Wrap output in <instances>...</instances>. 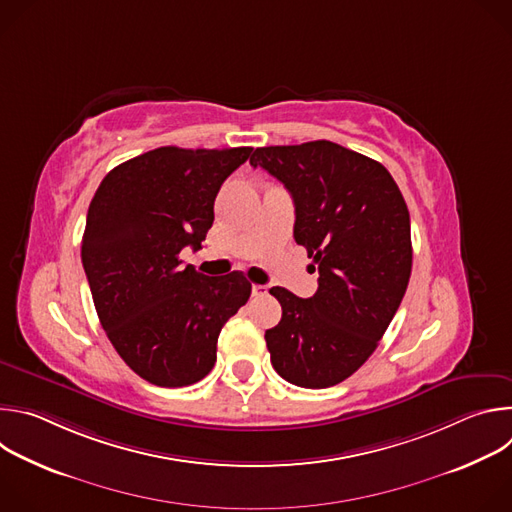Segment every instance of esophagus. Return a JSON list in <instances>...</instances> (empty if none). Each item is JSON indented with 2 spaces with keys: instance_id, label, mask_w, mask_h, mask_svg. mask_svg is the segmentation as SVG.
I'll use <instances>...</instances> for the list:
<instances>
[{
  "instance_id": "34e87169",
  "label": "esophagus",
  "mask_w": 512,
  "mask_h": 512,
  "mask_svg": "<svg viewBox=\"0 0 512 512\" xmlns=\"http://www.w3.org/2000/svg\"><path fill=\"white\" fill-rule=\"evenodd\" d=\"M251 294L255 296V298H261V296H267V287L265 285H259V283H255L253 287H251Z\"/></svg>"
}]
</instances>
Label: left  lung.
Returning a JSON list of instances; mask_svg holds the SVG:
<instances>
[{
	"label": "left lung",
	"mask_w": 512,
	"mask_h": 512,
	"mask_svg": "<svg viewBox=\"0 0 512 512\" xmlns=\"http://www.w3.org/2000/svg\"><path fill=\"white\" fill-rule=\"evenodd\" d=\"M249 162L294 198V239L320 273L308 300L269 289L281 304L279 324L265 332L271 364L291 385H338L375 352L405 296L407 204L383 164L326 139L257 148Z\"/></svg>",
	"instance_id": "1"
}]
</instances>
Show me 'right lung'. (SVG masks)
<instances>
[{
	"label": "right lung",
	"mask_w": 512,
	"mask_h": 512,
	"mask_svg": "<svg viewBox=\"0 0 512 512\" xmlns=\"http://www.w3.org/2000/svg\"><path fill=\"white\" fill-rule=\"evenodd\" d=\"M253 148L145 152L97 188L81 245L95 310L127 367L158 387H186L216 362V342L247 304L251 283L233 271L206 277L182 265L214 221V198Z\"/></svg>",
	"instance_id": "obj_1"
}]
</instances>
